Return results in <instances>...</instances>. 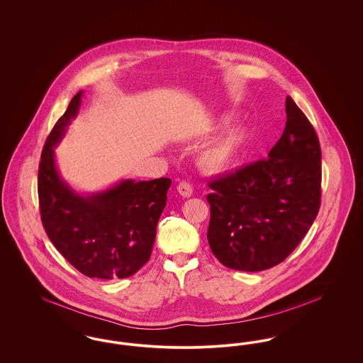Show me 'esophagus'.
Segmentation results:
<instances>
[{
    "mask_svg": "<svg viewBox=\"0 0 363 363\" xmlns=\"http://www.w3.org/2000/svg\"><path fill=\"white\" fill-rule=\"evenodd\" d=\"M177 190H178V193H179L182 197H190V196L193 194V188H191V185H190L188 181L179 182L178 186H177Z\"/></svg>",
    "mask_w": 363,
    "mask_h": 363,
    "instance_id": "34e87169",
    "label": "esophagus"
}]
</instances>
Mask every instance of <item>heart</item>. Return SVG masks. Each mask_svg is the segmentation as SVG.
Wrapping results in <instances>:
<instances>
[{
    "label": "heart",
    "instance_id": "obj_1",
    "mask_svg": "<svg viewBox=\"0 0 363 363\" xmlns=\"http://www.w3.org/2000/svg\"><path fill=\"white\" fill-rule=\"evenodd\" d=\"M231 120L230 116L216 118L215 126H225ZM246 129L243 126H231L201 151L200 164L213 173H222L231 167L241 151L246 140Z\"/></svg>",
    "mask_w": 363,
    "mask_h": 363
}]
</instances>
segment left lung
<instances>
[{
	"mask_svg": "<svg viewBox=\"0 0 363 363\" xmlns=\"http://www.w3.org/2000/svg\"><path fill=\"white\" fill-rule=\"evenodd\" d=\"M287 122L268 159L208 184V242L225 267L259 272L287 259L313 225L321 200V148L314 128L286 99Z\"/></svg>",
	"mask_w": 363,
	"mask_h": 363,
	"instance_id": "8db88e82",
	"label": "left lung"
}]
</instances>
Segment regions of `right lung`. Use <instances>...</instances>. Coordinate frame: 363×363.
<instances>
[{"mask_svg":"<svg viewBox=\"0 0 363 363\" xmlns=\"http://www.w3.org/2000/svg\"><path fill=\"white\" fill-rule=\"evenodd\" d=\"M83 91L54 125L43 147L38 194L42 223L55 249L79 272L104 280L132 277L150 259L170 178L123 179L108 189L79 194L58 173L54 148L76 118Z\"/></svg>","mask_w":363,"mask_h":363,"instance_id":"obj_1","label":"right lung"}]
</instances>
